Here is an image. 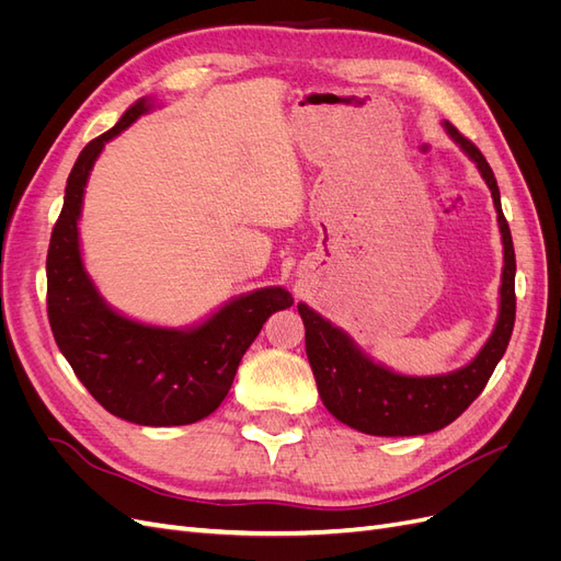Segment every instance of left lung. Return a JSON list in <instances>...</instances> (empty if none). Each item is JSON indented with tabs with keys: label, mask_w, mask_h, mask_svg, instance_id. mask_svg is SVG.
Returning a JSON list of instances; mask_svg holds the SVG:
<instances>
[{
	"label": "left lung",
	"mask_w": 561,
	"mask_h": 561,
	"mask_svg": "<svg viewBox=\"0 0 561 561\" xmlns=\"http://www.w3.org/2000/svg\"><path fill=\"white\" fill-rule=\"evenodd\" d=\"M445 128L463 147L466 154L478 163L491 196H494L505 254L499 322L478 358L463 369L445 377H402L371 363L367 355L353 346L342 330L330 325L307 304H299L297 309L304 328H307V355L322 404L328 407L334 419L367 435H426L449 426L482 393L503 358L515 328V248L511 227H507V219L501 210L494 171L489 168L482 151L463 133H458L449 122H445Z\"/></svg>",
	"instance_id": "1"
}]
</instances>
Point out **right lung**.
<instances>
[{"mask_svg":"<svg viewBox=\"0 0 561 561\" xmlns=\"http://www.w3.org/2000/svg\"><path fill=\"white\" fill-rule=\"evenodd\" d=\"M147 110V100H138L81 149L48 243L46 311L60 353L110 414L140 426H184L217 410L266 318L293 307V297L283 287H264L186 332L140 325L100 299L79 252L83 186L100 149Z\"/></svg>","mask_w":561,"mask_h":561,"instance_id":"obj_1","label":"right lung"}]
</instances>
